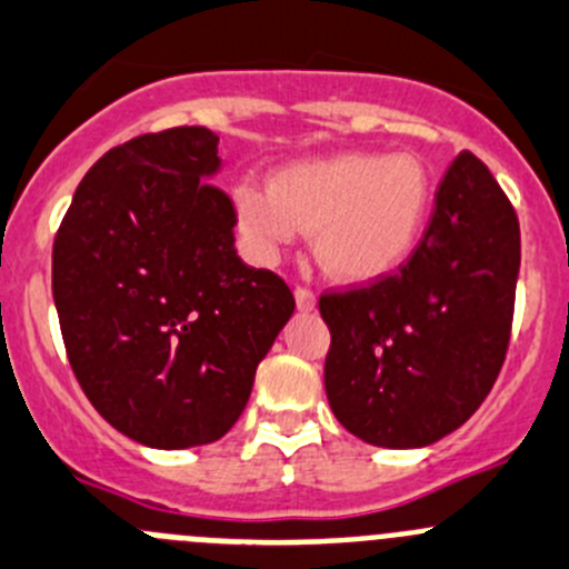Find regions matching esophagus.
I'll list each match as a JSON object with an SVG mask.
<instances>
[{
	"mask_svg": "<svg viewBox=\"0 0 569 569\" xmlns=\"http://www.w3.org/2000/svg\"><path fill=\"white\" fill-rule=\"evenodd\" d=\"M316 305H318V299H316V293H312V290L296 288V307H299L301 312L316 310Z\"/></svg>",
	"mask_w": 569,
	"mask_h": 569,
	"instance_id": "1",
	"label": "esophagus"
}]
</instances>
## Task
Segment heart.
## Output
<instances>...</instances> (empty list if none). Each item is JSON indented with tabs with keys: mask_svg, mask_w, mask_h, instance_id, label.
<instances>
[{
	"mask_svg": "<svg viewBox=\"0 0 569 569\" xmlns=\"http://www.w3.org/2000/svg\"><path fill=\"white\" fill-rule=\"evenodd\" d=\"M231 207L257 262H276L305 231L332 279L375 281L402 268L419 246L432 181L413 153H338L281 167L270 187L242 178Z\"/></svg>",
	"mask_w": 569,
	"mask_h": 569,
	"instance_id": "1",
	"label": "heart"
}]
</instances>
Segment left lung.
Masks as SVG:
<instances>
[{
	"instance_id": "8db88e82",
	"label": "left lung",
	"mask_w": 569,
	"mask_h": 569,
	"mask_svg": "<svg viewBox=\"0 0 569 569\" xmlns=\"http://www.w3.org/2000/svg\"><path fill=\"white\" fill-rule=\"evenodd\" d=\"M519 220L489 167L461 153L399 273L323 293V386L351 436L413 450L458 430L495 386L511 338Z\"/></svg>"
}]
</instances>
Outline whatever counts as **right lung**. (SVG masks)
<instances>
[{"label": "right lung", "instance_id": "1", "mask_svg": "<svg viewBox=\"0 0 569 569\" xmlns=\"http://www.w3.org/2000/svg\"><path fill=\"white\" fill-rule=\"evenodd\" d=\"M218 133H144L83 176L52 246V299L80 388L122 436L187 450L240 419L296 299L234 248Z\"/></svg>", "mask_w": 569, "mask_h": 569}]
</instances>
